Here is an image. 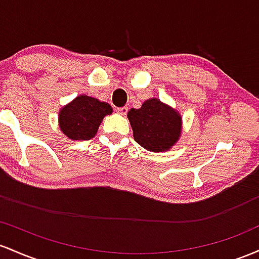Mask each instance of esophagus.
<instances>
[{"instance_id": "1", "label": "esophagus", "mask_w": 259, "mask_h": 259, "mask_svg": "<svg viewBox=\"0 0 259 259\" xmlns=\"http://www.w3.org/2000/svg\"><path fill=\"white\" fill-rule=\"evenodd\" d=\"M116 112L120 115H126L128 112V107L127 106H122V107H116Z\"/></svg>"}]
</instances>
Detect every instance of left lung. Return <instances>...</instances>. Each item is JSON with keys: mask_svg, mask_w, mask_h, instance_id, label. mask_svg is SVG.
Returning <instances> with one entry per match:
<instances>
[{"mask_svg": "<svg viewBox=\"0 0 259 259\" xmlns=\"http://www.w3.org/2000/svg\"><path fill=\"white\" fill-rule=\"evenodd\" d=\"M135 141L150 152H165L181 136V115L159 99H148L141 109H131L127 114Z\"/></svg>", "mask_w": 259, "mask_h": 259, "instance_id": "1", "label": "left lung"}]
</instances>
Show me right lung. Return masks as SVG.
I'll return each mask as SVG.
<instances>
[{"mask_svg": "<svg viewBox=\"0 0 259 259\" xmlns=\"http://www.w3.org/2000/svg\"><path fill=\"white\" fill-rule=\"evenodd\" d=\"M112 112L107 103L83 94L61 109L60 128L69 139L88 141L97 135L99 126L106 115Z\"/></svg>", "mask_w": 259, "mask_h": 259, "instance_id": "right-lung-1", "label": "right lung"}]
</instances>
